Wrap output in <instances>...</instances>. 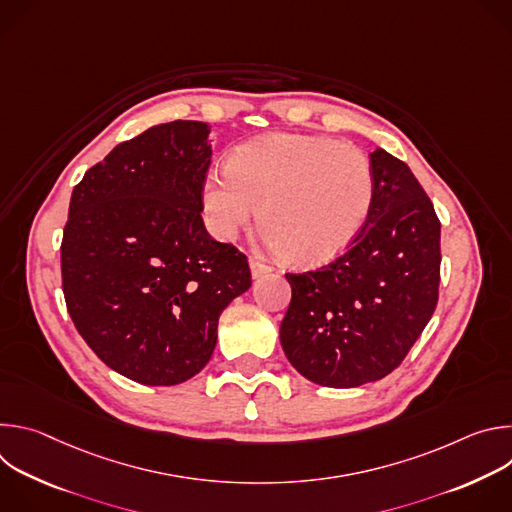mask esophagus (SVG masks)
I'll use <instances>...</instances> for the list:
<instances>
[{
    "label": "esophagus",
    "mask_w": 512,
    "mask_h": 512,
    "mask_svg": "<svg viewBox=\"0 0 512 512\" xmlns=\"http://www.w3.org/2000/svg\"><path fill=\"white\" fill-rule=\"evenodd\" d=\"M249 265H251V277H253V279H261L263 275H269V273L273 271L269 265H265V263H261V261H255V259H251Z\"/></svg>",
    "instance_id": "1"
}]
</instances>
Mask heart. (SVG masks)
I'll return each mask as SVG.
<instances>
[{
  "mask_svg": "<svg viewBox=\"0 0 512 512\" xmlns=\"http://www.w3.org/2000/svg\"><path fill=\"white\" fill-rule=\"evenodd\" d=\"M375 198L369 158L328 137L267 133L210 170L200 202L210 231L235 239L257 218L285 259L312 265L344 251L362 231Z\"/></svg>",
  "mask_w": 512,
  "mask_h": 512,
  "instance_id": "heart-1",
  "label": "heart"
}]
</instances>
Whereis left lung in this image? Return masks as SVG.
<instances>
[{"instance_id": "1", "label": "left lung", "mask_w": 512, "mask_h": 512, "mask_svg": "<svg viewBox=\"0 0 512 512\" xmlns=\"http://www.w3.org/2000/svg\"><path fill=\"white\" fill-rule=\"evenodd\" d=\"M375 198L362 231L328 265L285 273L291 302L279 328L287 360L308 381L350 389L395 371L437 304L440 221L409 166L371 154Z\"/></svg>"}]
</instances>
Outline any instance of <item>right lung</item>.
I'll use <instances>...</instances> for the list:
<instances>
[{"label": "right lung", "mask_w": 512, "mask_h": 512, "mask_svg": "<svg viewBox=\"0 0 512 512\" xmlns=\"http://www.w3.org/2000/svg\"><path fill=\"white\" fill-rule=\"evenodd\" d=\"M208 133L202 121L154 125L70 196L60 247L68 314L109 369L141 385L200 373L218 318L251 287L247 257L214 241L200 216Z\"/></svg>", "instance_id": "1"}]
</instances>
